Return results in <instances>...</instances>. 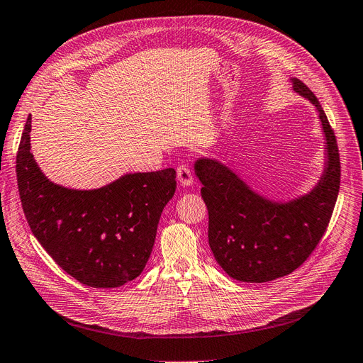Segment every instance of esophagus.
I'll list each match as a JSON object with an SVG mask.
<instances>
[{
	"instance_id": "1",
	"label": "esophagus",
	"mask_w": 363,
	"mask_h": 363,
	"mask_svg": "<svg viewBox=\"0 0 363 363\" xmlns=\"http://www.w3.org/2000/svg\"><path fill=\"white\" fill-rule=\"evenodd\" d=\"M177 180H179L180 186H183V187H189L194 184V177H192V172H191V169H189V167L180 165L177 168Z\"/></svg>"
}]
</instances>
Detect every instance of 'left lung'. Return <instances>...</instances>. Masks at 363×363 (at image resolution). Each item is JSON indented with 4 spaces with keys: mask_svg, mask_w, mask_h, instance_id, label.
Here are the masks:
<instances>
[{
    "mask_svg": "<svg viewBox=\"0 0 363 363\" xmlns=\"http://www.w3.org/2000/svg\"><path fill=\"white\" fill-rule=\"evenodd\" d=\"M294 93L316 108L325 137V165L312 191L289 201L269 199L214 158H198L195 174L208 208V242L217 263L240 282H269L300 267L319 244L340 191L335 134L316 96L291 78Z\"/></svg>",
    "mask_w": 363,
    "mask_h": 363,
    "instance_id": "1",
    "label": "left lung"
}]
</instances>
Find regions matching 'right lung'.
Wrapping results in <instances>:
<instances>
[{
	"instance_id": "obj_1",
	"label": "right lung",
	"mask_w": 363,
	"mask_h": 363,
	"mask_svg": "<svg viewBox=\"0 0 363 363\" xmlns=\"http://www.w3.org/2000/svg\"><path fill=\"white\" fill-rule=\"evenodd\" d=\"M30 116L16 172L29 228L50 257L78 282L116 288L135 279L150 257L176 169L130 172L90 191L48 180L30 152Z\"/></svg>"
}]
</instances>
